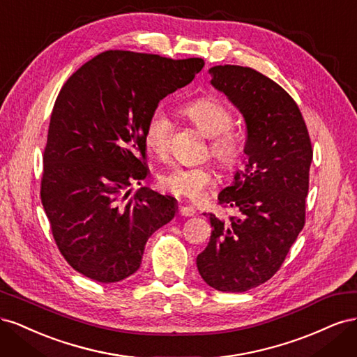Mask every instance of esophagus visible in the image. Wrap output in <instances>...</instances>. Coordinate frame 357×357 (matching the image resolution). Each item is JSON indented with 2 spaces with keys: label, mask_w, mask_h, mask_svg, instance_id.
Returning a JSON list of instances; mask_svg holds the SVG:
<instances>
[{
  "label": "esophagus",
  "mask_w": 357,
  "mask_h": 357,
  "mask_svg": "<svg viewBox=\"0 0 357 357\" xmlns=\"http://www.w3.org/2000/svg\"><path fill=\"white\" fill-rule=\"evenodd\" d=\"M178 213L181 215H185V218H192V215H195V208L188 207V205H180Z\"/></svg>",
  "instance_id": "1"
}]
</instances>
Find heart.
I'll list each match as a JSON object with an SVG mask.
<instances>
[{"label": "heart", "mask_w": 357, "mask_h": 357, "mask_svg": "<svg viewBox=\"0 0 357 357\" xmlns=\"http://www.w3.org/2000/svg\"><path fill=\"white\" fill-rule=\"evenodd\" d=\"M185 113L199 131L211 138L208 153L222 169L232 171L241 162L244 146L240 135L232 131L234 116L228 107L211 96H202L183 107ZM171 123L162 107L147 117L143 138L147 149L162 158L168 152ZM160 189L177 198L199 201L214 185L213 171L208 167H174L158 176Z\"/></svg>", "instance_id": "b5f03b06"}]
</instances>
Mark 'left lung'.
Returning a JSON list of instances; mask_svg holds the SVG:
<instances>
[{
	"instance_id": "8db88e82",
	"label": "left lung",
	"mask_w": 357,
	"mask_h": 357,
	"mask_svg": "<svg viewBox=\"0 0 357 357\" xmlns=\"http://www.w3.org/2000/svg\"><path fill=\"white\" fill-rule=\"evenodd\" d=\"M208 73L244 117L247 159L219 193V204L238 218L207 214L211 238L197 266L208 286L235 294L268 282L304 228L312 149L299 107L282 86L248 67Z\"/></svg>"
}]
</instances>
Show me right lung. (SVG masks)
<instances>
[{
  "mask_svg": "<svg viewBox=\"0 0 357 357\" xmlns=\"http://www.w3.org/2000/svg\"><path fill=\"white\" fill-rule=\"evenodd\" d=\"M201 58L107 50L62 86L43 155L41 202L66 261L116 283L142 265L144 245L176 215V199L139 188L147 177L144 125L160 100L189 84Z\"/></svg>",
  "mask_w": 357,
  "mask_h": 357,
  "instance_id": "right-lung-1",
  "label": "right lung"
}]
</instances>
